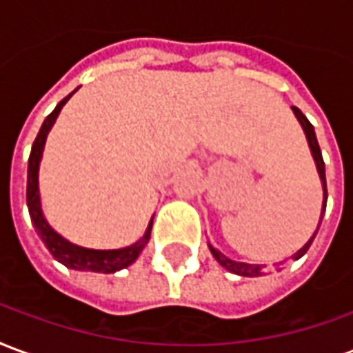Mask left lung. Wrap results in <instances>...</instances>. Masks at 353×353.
Returning <instances> with one entry per match:
<instances>
[{
	"label": "left lung",
	"mask_w": 353,
	"mask_h": 353,
	"mask_svg": "<svg viewBox=\"0 0 353 353\" xmlns=\"http://www.w3.org/2000/svg\"><path fill=\"white\" fill-rule=\"evenodd\" d=\"M293 109V113H295L296 121L301 123V126H303L304 134H306V139H308V147H310L312 151V157H314V162H316V168H318V174H319V179H321V187H323V206H321V217H319V223H318V229L319 225H321V219H323V214H325V206H327V183H325V162H323V157H321V149H319V143L318 139H316V132H314V126L310 124V121L306 119V117L303 115V111L299 108H291ZM318 229H316V232L312 234L310 240L306 242V244L299 250L296 253H293L291 255V259H301L304 253L308 252V248L312 245V242H314V238H316V234H318ZM210 245V252H212V255L215 257V261L219 263V265L223 266V268H227L229 272L232 274H238V276H250V278H255V276H263V266L265 265H250V263H238V261H232L229 259V257H225L219 250H215L214 245ZM285 261H280V265H283Z\"/></svg>",
	"instance_id": "left-lung-1"
}]
</instances>
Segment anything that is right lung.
<instances>
[{"label": "right lung", "mask_w": 353, "mask_h": 353, "mask_svg": "<svg viewBox=\"0 0 353 353\" xmlns=\"http://www.w3.org/2000/svg\"><path fill=\"white\" fill-rule=\"evenodd\" d=\"M73 94V92H72ZM65 96L64 100L58 103L54 111L50 113L41 124V130L35 138L34 145H32V153H30V161H28V185H26V202L28 212L32 217L37 234L41 236L43 244L47 245V250L52 253V257L60 261L62 265L73 270H90V272H103L111 274L126 268L138 259L141 250L145 248L149 238H151V227H153V219L147 225V230L143 236L139 238L138 242H134L128 248H121V250H88V248H81L72 242H68L65 238L58 234L57 230L50 227L41 210V196H39V162H41L43 149H45V141L49 136L52 124L57 123V117L60 109L64 108V103L70 98Z\"/></svg>", "instance_id": "right-lung-1"}]
</instances>
